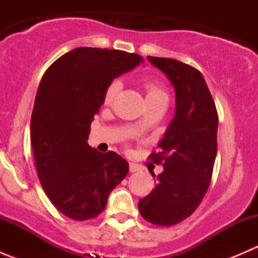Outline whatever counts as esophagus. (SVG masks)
<instances>
[{
    "label": "esophagus",
    "mask_w": 258,
    "mask_h": 258,
    "mask_svg": "<svg viewBox=\"0 0 258 258\" xmlns=\"http://www.w3.org/2000/svg\"><path fill=\"white\" fill-rule=\"evenodd\" d=\"M137 171H139V167H137L136 165H135V163H130V172H137Z\"/></svg>",
    "instance_id": "34e87169"
}]
</instances>
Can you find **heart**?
Listing matches in <instances>:
<instances>
[{"instance_id":"obj_1","label":"heart","mask_w":258,"mask_h":258,"mask_svg":"<svg viewBox=\"0 0 258 258\" xmlns=\"http://www.w3.org/2000/svg\"><path fill=\"white\" fill-rule=\"evenodd\" d=\"M121 90V83L118 81H113L108 85L106 88L105 96H103V103L105 105H111L113 100L116 98L117 93ZM145 91H146V102H152V101H166L167 102V93L165 92L161 86L157 83L152 82V81H147L145 83Z\"/></svg>"}]
</instances>
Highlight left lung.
Segmentation results:
<instances>
[{
  "label": "left lung",
  "mask_w": 258,
  "mask_h": 258,
  "mask_svg": "<svg viewBox=\"0 0 258 258\" xmlns=\"http://www.w3.org/2000/svg\"><path fill=\"white\" fill-rule=\"evenodd\" d=\"M147 59L173 86L176 105L157 145L161 152L150 156L155 163H163V171L155 189L140 200L139 210L153 225L172 226L194 213L209 188L217 153L218 116L201 72L173 58Z\"/></svg>",
  "instance_id": "8db88e82"
}]
</instances>
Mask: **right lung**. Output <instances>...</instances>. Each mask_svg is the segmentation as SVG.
<instances>
[{"instance_id": "right-lung-1", "label": "right lung", "mask_w": 258, "mask_h": 258, "mask_svg": "<svg viewBox=\"0 0 258 258\" xmlns=\"http://www.w3.org/2000/svg\"><path fill=\"white\" fill-rule=\"evenodd\" d=\"M142 62L119 49L79 47L56 59L41 80L31 117L36 168L49 201L72 220L100 215L128 172L124 158L98 152L87 140L106 88Z\"/></svg>"}]
</instances>
